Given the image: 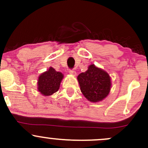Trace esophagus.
<instances>
[{
  "instance_id": "1",
  "label": "esophagus",
  "mask_w": 148,
  "mask_h": 148,
  "mask_svg": "<svg viewBox=\"0 0 148 148\" xmlns=\"http://www.w3.org/2000/svg\"><path fill=\"white\" fill-rule=\"evenodd\" d=\"M69 72L70 74H71V75H73V76L77 75V73H76V71L73 69H69Z\"/></svg>"
}]
</instances>
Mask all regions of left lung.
<instances>
[{
	"label": "left lung",
	"mask_w": 148,
	"mask_h": 148,
	"mask_svg": "<svg viewBox=\"0 0 148 148\" xmlns=\"http://www.w3.org/2000/svg\"><path fill=\"white\" fill-rule=\"evenodd\" d=\"M82 93L89 101L97 102L109 95L111 89V79L108 73L91 64L85 72L77 77Z\"/></svg>",
	"instance_id": "left-lung-1"
}]
</instances>
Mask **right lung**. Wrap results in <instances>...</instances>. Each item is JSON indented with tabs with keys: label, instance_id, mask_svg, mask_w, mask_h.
I'll return each instance as SVG.
<instances>
[{
	"label": "right lung",
	"instance_id": "right-lung-1",
	"mask_svg": "<svg viewBox=\"0 0 148 148\" xmlns=\"http://www.w3.org/2000/svg\"><path fill=\"white\" fill-rule=\"evenodd\" d=\"M64 75L62 72L56 71L53 67L42 73L38 79V91L44 96H50L57 92Z\"/></svg>",
	"mask_w": 148,
	"mask_h": 148
}]
</instances>
